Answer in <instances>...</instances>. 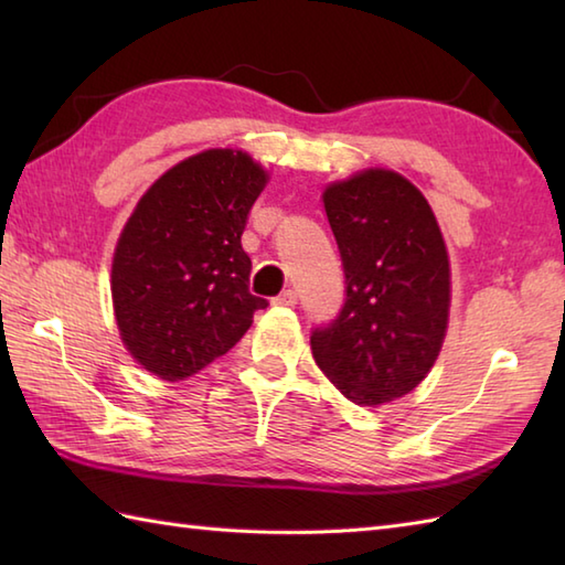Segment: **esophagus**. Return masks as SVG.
Wrapping results in <instances>:
<instances>
[{
    "mask_svg": "<svg viewBox=\"0 0 565 565\" xmlns=\"http://www.w3.org/2000/svg\"><path fill=\"white\" fill-rule=\"evenodd\" d=\"M296 301H298V294L294 289H286L276 298H271L274 306H296Z\"/></svg>",
    "mask_w": 565,
    "mask_h": 565,
    "instance_id": "obj_1",
    "label": "esophagus"
}]
</instances>
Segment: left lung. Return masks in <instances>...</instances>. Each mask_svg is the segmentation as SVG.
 I'll return each mask as SVG.
<instances>
[{
	"mask_svg": "<svg viewBox=\"0 0 565 565\" xmlns=\"http://www.w3.org/2000/svg\"><path fill=\"white\" fill-rule=\"evenodd\" d=\"M347 298L310 334L334 388L356 405L403 398L435 366L449 322L451 269L427 199L393 170L356 172L322 191Z\"/></svg>",
	"mask_w": 565,
	"mask_h": 565,
	"instance_id": "obj_1",
	"label": "left lung"
}]
</instances>
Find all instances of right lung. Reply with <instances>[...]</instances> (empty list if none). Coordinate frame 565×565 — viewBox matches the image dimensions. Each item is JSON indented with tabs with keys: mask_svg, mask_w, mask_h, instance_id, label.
Instances as JSON below:
<instances>
[{
	"mask_svg": "<svg viewBox=\"0 0 565 565\" xmlns=\"http://www.w3.org/2000/svg\"><path fill=\"white\" fill-rule=\"evenodd\" d=\"M269 174L243 150L211 148L140 196L111 264L116 326L128 354L164 381L199 374L249 330L267 301L249 294L247 213Z\"/></svg>",
	"mask_w": 565,
	"mask_h": 565,
	"instance_id": "add662e5",
	"label": "right lung"
}]
</instances>
